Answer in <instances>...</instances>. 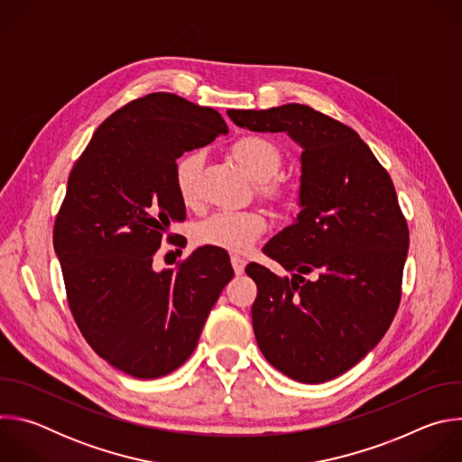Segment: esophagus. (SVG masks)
Segmentation results:
<instances>
[{"label": "esophagus", "mask_w": 462, "mask_h": 462, "mask_svg": "<svg viewBox=\"0 0 462 462\" xmlns=\"http://www.w3.org/2000/svg\"><path fill=\"white\" fill-rule=\"evenodd\" d=\"M232 267H234V273L236 274H243L245 273V267H246V259L241 257V255H232Z\"/></svg>", "instance_id": "obj_1"}]
</instances>
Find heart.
<instances>
[{
  "mask_svg": "<svg viewBox=\"0 0 462 462\" xmlns=\"http://www.w3.org/2000/svg\"><path fill=\"white\" fill-rule=\"evenodd\" d=\"M232 155L241 168L255 180L257 189L278 199L283 195L280 182L274 177L282 168L283 157L280 148L259 135H245L232 144ZM201 170V155L188 153L175 164V186L184 205L197 201V177ZM267 230V221L259 212H217L201 221L193 230L197 245L216 246L228 252H243L250 248Z\"/></svg>",
  "mask_w": 462,
  "mask_h": 462,
  "instance_id": "heart-1",
  "label": "heart"
}]
</instances>
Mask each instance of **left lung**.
Instances as JSON below:
<instances>
[{
  "label": "left lung",
  "instance_id": "1",
  "mask_svg": "<svg viewBox=\"0 0 462 462\" xmlns=\"http://www.w3.org/2000/svg\"><path fill=\"white\" fill-rule=\"evenodd\" d=\"M228 116L250 131H285L303 148L301 212L263 248L292 278L250 263L252 327L263 356L289 378L333 380L382 340L397 314L410 246L397 191L355 129L309 106Z\"/></svg>",
  "mask_w": 462,
  "mask_h": 462
}]
</instances>
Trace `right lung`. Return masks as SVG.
I'll return each mask as SVG.
<instances>
[{
  "mask_svg": "<svg viewBox=\"0 0 462 462\" xmlns=\"http://www.w3.org/2000/svg\"><path fill=\"white\" fill-rule=\"evenodd\" d=\"M226 134L216 109L152 93L109 115L71 170L52 230L68 303L93 351L135 378L188 360L234 278L228 254L207 246L153 271L170 223L186 217L177 159Z\"/></svg>",
  "mask_w": 462,
  "mask_h": 462,
  "instance_id": "1",
  "label": "right lung"
}]
</instances>
